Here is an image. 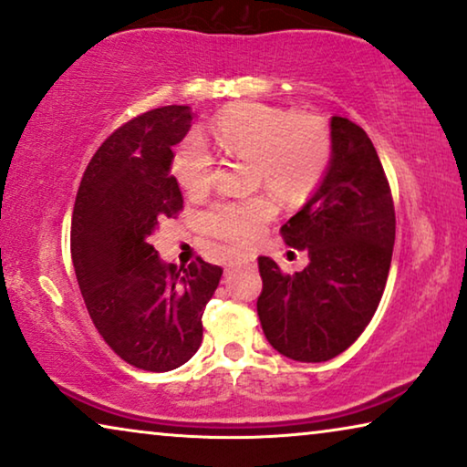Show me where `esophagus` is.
Masks as SVG:
<instances>
[{
	"label": "esophagus",
	"mask_w": 467,
	"mask_h": 467,
	"mask_svg": "<svg viewBox=\"0 0 467 467\" xmlns=\"http://www.w3.org/2000/svg\"><path fill=\"white\" fill-rule=\"evenodd\" d=\"M253 259H238V261H232V264L227 265V270H234V267H253Z\"/></svg>",
	"instance_id": "34e87169"
}]
</instances>
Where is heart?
Returning <instances> with one entry per match:
<instances>
[{
	"instance_id": "1",
	"label": "heart",
	"mask_w": 467,
	"mask_h": 467,
	"mask_svg": "<svg viewBox=\"0 0 467 467\" xmlns=\"http://www.w3.org/2000/svg\"><path fill=\"white\" fill-rule=\"evenodd\" d=\"M210 138L229 155L253 157V174L286 202H304L321 187L334 159V138L317 114H291L278 106L238 101L216 114ZM171 174L189 195H203L213 184L214 155L200 136L189 133L171 155ZM278 213L276 197L257 193L214 203L203 214L210 235L246 246L264 234Z\"/></svg>"
}]
</instances>
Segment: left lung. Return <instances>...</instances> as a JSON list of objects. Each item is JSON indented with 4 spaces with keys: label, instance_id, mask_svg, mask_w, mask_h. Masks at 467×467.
I'll return each mask as SVG.
<instances>
[{
    "label": "left lung",
    "instance_id": "left-lung-1",
    "mask_svg": "<svg viewBox=\"0 0 467 467\" xmlns=\"http://www.w3.org/2000/svg\"><path fill=\"white\" fill-rule=\"evenodd\" d=\"M331 138L327 176L280 227L286 244L308 251L310 264L285 274L259 257L264 334L280 355L306 363L334 359L363 334L385 291L395 242L391 187L372 140L344 117L331 119Z\"/></svg>",
    "mask_w": 467,
    "mask_h": 467
}]
</instances>
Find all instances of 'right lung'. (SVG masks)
Here are the masks:
<instances>
[{
	"instance_id": "1",
	"label": "right lung",
	"mask_w": 467,
	"mask_h": 467,
	"mask_svg": "<svg viewBox=\"0 0 467 467\" xmlns=\"http://www.w3.org/2000/svg\"><path fill=\"white\" fill-rule=\"evenodd\" d=\"M191 120L189 106L127 120L88 161L74 203L69 248L88 317L120 359L146 372H170L197 353L223 274L202 257L178 270L149 242L159 221L182 210L171 146Z\"/></svg>"
}]
</instances>
